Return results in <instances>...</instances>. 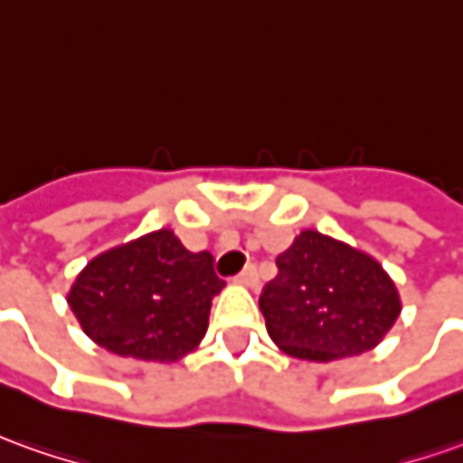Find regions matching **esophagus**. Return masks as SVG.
Returning a JSON list of instances; mask_svg holds the SVG:
<instances>
[{
  "label": "esophagus",
  "instance_id": "34e87169",
  "mask_svg": "<svg viewBox=\"0 0 463 463\" xmlns=\"http://www.w3.org/2000/svg\"><path fill=\"white\" fill-rule=\"evenodd\" d=\"M239 285H247V287H257V267L250 264V267H244L237 277Z\"/></svg>",
  "mask_w": 463,
  "mask_h": 463
}]
</instances>
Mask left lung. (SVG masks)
<instances>
[{
    "instance_id": "left-lung-1",
    "label": "left lung",
    "mask_w": 463,
    "mask_h": 463,
    "mask_svg": "<svg viewBox=\"0 0 463 463\" xmlns=\"http://www.w3.org/2000/svg\"><path fill=\"white\" fill-rule=\"evenodd\" d=\"M260 310L279 350L330 363L375 347L401 315L393 279L365 251L320 232H302L277 257Z\"/></svg>"
}]
</instances>
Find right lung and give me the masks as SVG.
Masks as SVG:
<instances>
[{
	"label": "right lung",
	"instance_id": "1",
	"mask_svg": "<svg viewBox=\"0 0 463 463\" xmlns=\"http://www.w3.org/2000/svg\"><path fill=\"white\" fill-rule=\"evenodd\" d=\"M224 279L209 251H189L158 229L88 262L67 295L98 345L136 360L174 363L199 345Z\"/></svg>",
	"mask_w": 463,
	"mask_h": 463
}]
</instances>
